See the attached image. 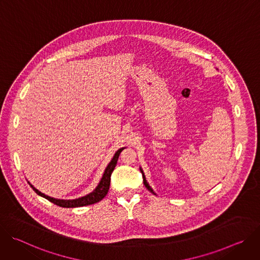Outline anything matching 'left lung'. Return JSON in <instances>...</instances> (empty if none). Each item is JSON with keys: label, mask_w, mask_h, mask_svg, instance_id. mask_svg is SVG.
<instances>
[{"label": "left lung", "mask_w": 260, "mask_h": 260, "mask_svg": "<svg viewBox=\"0 0 260 260\" xmlns=\"http://www.w3.org/2000/svg\"><path fill=\"white\" fill-rule=\"evenodd\" d=\"M140 171H141V173H142V175H143V183H144V185H145V187L149 190L150 192H152L153 194H156L154 191H153V189L150 187V185L148 184V182H147V180H146V177H145V175H144V172H143V170H142V168H140Z\"/></svg>", "instance_id": "obj_1"}]
</instances>
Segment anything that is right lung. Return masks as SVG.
<instances>
[{"instance_id":"right-lung-1","label":"right lung","mask_w":260,"mask_h":260,"mask_svg":"<svg viewBox=\"0 0 260 260\" xmlns=\"http://www.w3.org/2000/svg\"><path fill=\"white\" fill-rule=\"evenodd\" d=\"M125 149V147H122L120 148V149H118L113 158L111 159V161L108 164L107 168L105 169V172L102 176V179L100 181V183L98 184V186L88 194L84 196V197H81V198H78V199H75V200H59V199H54V198H51L49 196H46L45 193L39 191L37 188H35L32 185L27 181V183L29 184V186L32 188V190L42 198L48 200L49 202L53 203L54 205L56 206H59V207H62V208H77V207H83V206H88V205H92V204H95L100 201H102L106 194L108 193V190H109V187H110V181H111V175H112V172L114 171L115 167H116V164H117V160H118V157H119V154L120 152Z\"/></svg>"}]
</instances>
